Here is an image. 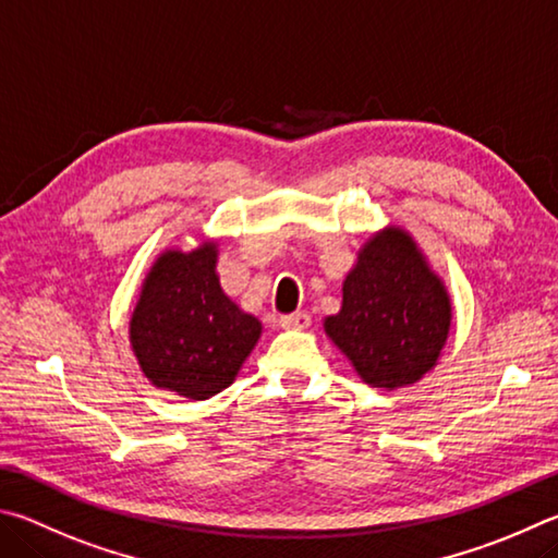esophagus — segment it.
I'll list each match as a JSON object with an SVG mask.
<instances>
[{
	"label": "esophagus",
	"instance_id": "1",
	"mask_svg": "<svg viewBox=\"0 0 558 558\" xmlns=\"http://www.w3.org/2000/svg\"><path fill=\"white\" fill-rule=\"evenodd\" d=\"M281 328H291V330H304L311 326V316L304 314V311H296V314H289V316H281L279 318Z\"/></svg>",
	"mask_w": 558,
	"mask_h": 558
}]
</instances>
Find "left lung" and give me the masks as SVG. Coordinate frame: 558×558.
<instances>
[{
  "label": "left lung",
  "instance_id": "left-lung-1",
  "mask_svg": "<svg viewBox=\"0 0 558 558\" xmlns=\"http://www.w3.org/2000/svg\"><path fill=\"white\" fill-rule=\"evenodd\" d=\"M451 296L412 234L379 230L343 281V306L324 320L363 383L397 389L436 365L451 330Z\"/></svg>",
  "mask_w": 558,
  "mask_h": 558
}]
</instances>
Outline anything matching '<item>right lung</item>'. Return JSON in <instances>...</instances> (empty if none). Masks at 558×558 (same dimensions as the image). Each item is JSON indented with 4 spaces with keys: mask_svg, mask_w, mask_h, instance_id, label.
Segmentation results:
<instances>
[{
    "mask_svg": "<svg viewBox=\"0 0 558 558\" xmlns=\"http://www.w3.org/2000/svg\"><path fill=\"white\" fill-rule=\"evenodd\" d=\"M218 244L166 250L146 274L130 343L154 387L208 399L230 387L262 336V324L225 294Z\"/></svg>",
    "mask_w": 558,
    "mask_h": 558,
    "instance_id": "1",
    "label": "right lung"
}]
</instances>
